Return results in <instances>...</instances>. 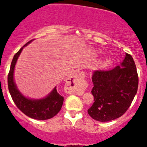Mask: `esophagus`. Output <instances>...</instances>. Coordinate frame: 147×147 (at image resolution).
<instances>
[{"instance_id": "34e87169", "label": "esophagus", "mask_w": 147, "mask_h": 147, "mask_svg": "<svg viewBox=\"0 0 147 147\" xmlns=\"http://www.w3.org/2000/svg\"><path fill=\"white\" fill-rule=\"evenodd\" d=\"M84 76V73L80 71H77V72H74L73 75L69 78V80H72V81L73 83H75V79L76 78H81L83 77Z\"/></svg>"}]
</instances>
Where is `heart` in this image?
<instances>
[{"mask_svg":"<svg viewBox=\"0 0 147 147\" xmlns=\"http://www.w3.org/2000/svg\"><path fill=\"white\" fill-rule=\"evenodd\" d=\"M110 63H111V61H110L109 59H107V60L104 62V64H104V66H108Z\"/></svg>","mask_w":147,"mask_h":147,"instance_id":"obj_1","label":"heart"}]
</instances>
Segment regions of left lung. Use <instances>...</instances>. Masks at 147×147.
Returning <instances> with one entry per match:
<instances>
[{"mask_svg": "<svg viewBox=\"0 0 147 147\" xmlns=\"http://www.w3.org/2000/svg\"><path fill=\"white\" fill-rule=\"evenodd\" d=\"M92 94L94 102L88 109L92 119L109 121L119 118L128 109L137 93L138 76L133 57L125 54L119 66L110 70H95Z\"/></svg>", "mask_w": 147, "mask_h": 147, "instance_id": "left-lung-1", "label": "left lung"}]
</instances>
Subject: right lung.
Listing matches in <instances>:
<instances>
[{"mask_svg":"<svg viewBox=\"0 0 147 147\" xmlns=\"http://www.w3.org/2000/svg\"><path fill=\"white\" fill-rule=\"evenodd\" d=\"M33 41H29L22 47L20 49L11 61L10 70L8 75V87L13 101L22 113L30 118L37 120H46L53 118L61 109L64 97L58 93L56 87L52 92L42 99L27 98L22 94L17 87L14 80V71L18 57L20 55L23 47L27 46Z\"/></svg>","mask_w":147,"mask_h":147,"instance_id":"right-lung-1","label":"right lung"}]
</instances>
